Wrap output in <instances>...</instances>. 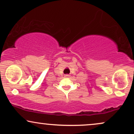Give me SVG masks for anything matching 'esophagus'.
I'll return each instance as SVG.
<instances>
[{"label":"esophagus","instance_id":"34e87169","mask_svg":"<svg viewBox=\"0 0 134 134\" xmlns=\"http://www.w3.org/2000/svg\"><path fill=\"white\" fill-rule=\"evenodd\" d=\"M69 76H70V75H69V74H65V75H64V77H69Z\"/></svg>","mask_w":134,"mask_h":134}]
</instances>
